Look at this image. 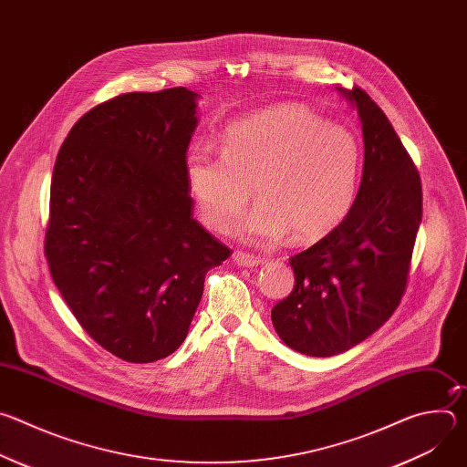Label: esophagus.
<instances>
[{"label":"esophagus","instance_id":"1","mask_svg":"<svg viewBox=\"0 0 467 467\" xmlns=\"http://www.w3.org/2000/svg\"><path fill=\"white\" fill-rule=\"evenodd\" d=\"M233 260H234L238 265H244V268H253V265H258V264H260V256L251 254V253H245V251H234V253H233Z\"/></svg>","mask_w":467,"mask_h":467}]
</instances>
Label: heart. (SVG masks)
Here are the masks:
<instances>
[{"mask_svg": "<svg viewBox=\"0 0 467 467\" xmlns=\"http://www.w3.org/2000/svg\"><path fill=\"white\" fill-rule=\"evenodd\" d=\"M184 171L213 229L227 231L238 220L253 188L260 203L240 227L247 240L275 242L290 233L292 240L308 242L351 211L360 146L349 129L327 123L303 105H277L233 121L220 153L192 148Z\"/></svg>", "mask_w": 467, "mask_h": 467, "instance_id": "b5f03b06", "label": "heart"}]
</instances>
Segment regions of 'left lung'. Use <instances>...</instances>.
I'll return each mask as SVG.
<instances>
[{
    "instance_id": "left-lung-1",
    "label": "left lung",
    "mask_w": 467,
    "mask_h": 467,
    "mask_svg": "<svg viewBox=\"0 0 467 467\" xmlns=\"http://www.w3.org/2000/svg\"><path fill=\"white\" fill-rule=\"evenodd\" d=\"M338 90L362 121V182L348 216L290 256L294 290L272 308L281 340L308 357L351 349L395 312L423 214L418 168L386 114L362 88Z\"/></svg>"
}]
</instances>
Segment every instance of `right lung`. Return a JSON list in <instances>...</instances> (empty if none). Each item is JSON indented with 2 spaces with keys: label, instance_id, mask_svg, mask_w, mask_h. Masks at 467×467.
<instances>
[{
  "label": "right lung",
  "instance_id": "add662e5",
  "mask_svg": "<svg viewBox=\"0 0 467 467\" xmlns=\"http://www.w3.org/2000/svg\"><path fill=\"white\" fill-rule=\"evenodd\" d=\"M197 94H119L62 142L51 177L44 254L87 335L148 364L186 338L205 275L233 251L193 220L186 151Z\"/></svg>",
  "mask_w": 467,
  "mask_h": 467
}]
</instances>
